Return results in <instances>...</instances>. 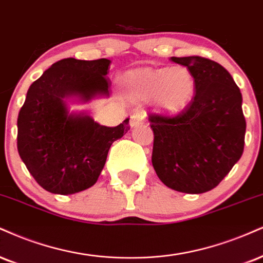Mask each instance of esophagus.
<instances>
[{"label":"esophagus","instance_id":"obj_1","mask_svg":"<svg viewBox=\"0 0 263 263\" xmlns=\"http://www.w3.org/2000/svg\"><path fill=\"white\" fill-rule=\"evenodd\" d=\"M144 119H145V112L143 111L135 112L134 115L131 116V120H129V126H131V127H136V126H138L140 123L143 122Z\"/></svg>","mask_w":263,"mask_h":263}]
</instances>
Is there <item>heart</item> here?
I'll list each match as a JSON object with an SVG mask.
<instances>
[{"label":"heart","mask_w":263,"mask_h":263,"mask_svg":"<svg viewBox=\"0 0 263 263\" xmlns=\"http://www.w3.org/2000/svg\"><path fill=\"white\" fill-rule=\"evenodd\" d=\"M132 101L153 98L154 105L165 115H176L191 104L196 91L194 74L183 66L172 68L141 67L126 72L120 80Z\"/></svg>","instance_id":"b5f03b06"}]
</instances>
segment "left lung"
Segmentation results:
<instances>
[{"label": "left lung", "instance_id": "left-lung-1", "mask_svg": "<svg viewBox=\"0 0 263 263\" xmlns=\"http://www.w3.org/2000/svg\"><path fill=\"white\" fill-rule=\"evenodd\" d=\"M196 81L191 104L176 116L151 114L152 163L169 189L203 194L214 189L241 158L246 121L242 97L229 72L201 56L172 58Z\"/></svg>", "mask_w": 263, "mask_h": 263}]
</instances>
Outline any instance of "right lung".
Listing matches in <instances>:
<instances>
[{"label":"right lung","instance_id":"add662e5","mask_svg":"<svg viewBox=\"0 0 263 263\" xmlns=\"http://www.w3.org/2000/svg\"><path fill=\"white\" fill-rule=\"evenodd\" d=\"M107 59H63L28 89L18 115V153L29 173L51 194L72 195L97 182L112 142L129 129L126 119L106 127L84 112H69L67 99L87 103L109 96Z\"/></svg>","mask_w":263,"mask_h":263}]
</instances>
